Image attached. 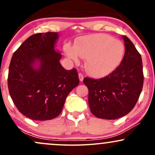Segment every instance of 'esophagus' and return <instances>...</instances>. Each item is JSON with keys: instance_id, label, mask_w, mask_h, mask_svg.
<instances>
[{"instance_id": "esophagus-1", "label": "esophagus", "mask_w": 155, "mask_h": 155, "mask_svg": "<svg viewBox=\"0 0 155 155\" xmlns=\"http://www.w3.org/2000/svg\"><path fill=\"white\" fill-rule=\"evenodd\" d=\"M79 80L80 81H82L84 80V75L81 73H79Z\"/></svg>"}]
</instances>
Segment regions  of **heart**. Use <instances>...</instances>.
Here are the masks:
<instances>
[{
  "label": "heart",
  "mask_w": 155,
  "mask_h": 155,
  "mask_svg": "<svg viewBox=\"0 0 155 155\" xmlns=\"http://www.w3.org/2000/svg\"><path fill=\"white\" fill-rule=\"evenodd\" d=\"M64 50L76 63L80 57L85 58V68L88 74L101 78L111 74L120 65L124 47L118 39L104 33H97L81 37L75 46L65 44Z\"/></svg>",
  "instance_id": "heart-1"
}]
</instances>
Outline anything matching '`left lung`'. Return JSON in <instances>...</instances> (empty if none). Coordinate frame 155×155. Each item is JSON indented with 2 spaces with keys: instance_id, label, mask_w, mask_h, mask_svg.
Returning <instances> with one entry per match:
<instances>
[{
  "instance_id": "obj_1",
  "label": "left lung",
  "mask_w": 155,
  "mask_h": 155,
  "mask_svg": "<svg viewBox=\"0 0 155 155\" xmlns=\"http://www.w3.org/2000/svg\"><path fill=\"white\" fill-rule=\"evenodd\" d=\"M124 58L111 74L101 79L85 77L90 111L96 117L116 120L125 116L136 106L143 84L141 56L127 36Z\"/></svg>"
}]
</instances>
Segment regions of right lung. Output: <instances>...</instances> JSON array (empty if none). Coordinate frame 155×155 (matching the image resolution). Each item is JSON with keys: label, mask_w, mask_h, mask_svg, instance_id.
Instances as JSON below:
<instances>
[{"label": "right lung", "mask_w": 155, "mask_h": 155, "mask_svg": "<svg viewBox=\"0 0 155 155\" xmlns=\"http://www.w3.org/2000/svg\"><path fill=\"white\" fill-rule=\"evenodd\" d=\"M58 33H36L13 54L8 87L14 104L33 120H52L60 114L70 92L79 84L76 68L65 70L62 54L54 50ZM39 62L38 69L34 65Z\"/></svg>", "instance_id": "add662e5"}]
</instances>
